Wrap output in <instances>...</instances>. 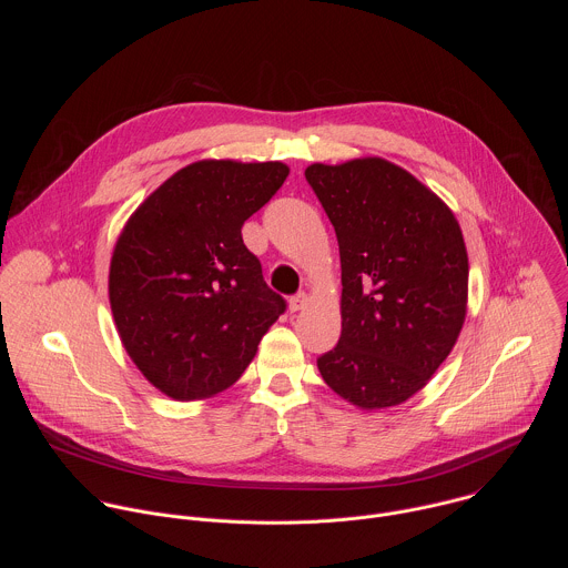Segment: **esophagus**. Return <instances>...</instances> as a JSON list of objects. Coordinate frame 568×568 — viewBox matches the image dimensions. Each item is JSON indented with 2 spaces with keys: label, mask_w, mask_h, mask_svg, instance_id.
<instances>
[{
  "label": "esophagus",
  "mask_w": 568,
  "mask_h": 568,
  "mask_svg": "<svg viewBox=\"0 0 568 568\" xmlns=\"http://www.w3.org/2000/svg\"><path fill=\"white\" fill-rule=\"evenodd\" d=\"M307 294L305 292H301V294H296V296H292L290 298V312L292 314H296V312H301V310H305L307 307Z\"/></svg>",
  "instance_id": "1"
}]
</instances>
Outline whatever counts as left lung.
Returning a JSON list of instances; mask_svg holds the SVG:
<instances>
[{"instance_id":"left-lung-1","label":"left lung","mask_w":568,"mask_h":568,"mask_svg":"<svg viewBox=\"0 0 568 568\" xmlns=\"http://www.w3.org/2000/svg\"><path fill=\"white\" fill-rule=\"evenodd\" d=\"M342 258V337L318 373L357 409L397 407L452 353L467 314V250L452 209L382 156L312 164Z\"/></svg>"}]
</instances>
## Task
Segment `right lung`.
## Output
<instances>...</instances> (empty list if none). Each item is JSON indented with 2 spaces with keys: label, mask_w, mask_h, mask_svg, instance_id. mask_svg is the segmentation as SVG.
Segmentation results:
<instances>
[{
  "label": "right lung",
  "mask_w": 568,
  "mask_h": 568,
  "mask_svg": "<svg viewBox=\"0 0 568 568\" xmlns=\"http://www.w3.org/2000/svg\"><path fill=\"white\" fill-rule=\"evenodd\" d=\"M287 175L283 161L202 159L128 217L110 261L112 316L130 359L169 397L226 390L285 312L242 224Z\"/></svg>",
  "instance_id": "1"
}]
</instances>
